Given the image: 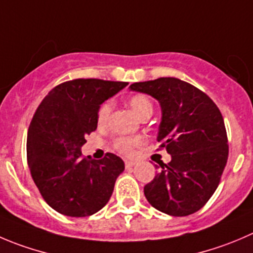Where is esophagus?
I'll list each match as a JSON object with an SVG mask.
<instances>
[{
	"label": "esophagus",
	"mask_w": 253,
	"mask_h": 253,
	"mask_svg": "<svg viewBox=\"0 0 253 253\" xmlns=\"http://www.w3.org/2000/svg\"><path fill=\"white\" fill-rule=\"evenodd\" d=\"M135 164H136L135 161H131V160L125 161V167H126V168H133Z\"/></svg>",
	"instance_id": "esophagus-1"
}]
</instances>
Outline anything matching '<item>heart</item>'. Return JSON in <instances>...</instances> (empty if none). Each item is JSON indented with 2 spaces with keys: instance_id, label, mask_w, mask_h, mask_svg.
Returning a JSON list of instances; mask_svg holds the SVG:
<instances>
[{
  "instance_id": "1",
  "label": "heart",
  "mask_w": 253,
  "mask_h": 253,
  "mask_svg": "<svg viewBox=\"0 0 253 253\" xmlns=\"http://www.w3.org/2000/svg\"><path fill=\"white\" fill-rule=\"evenodd\" d=\"M128 104L139 118L145 117L146 114L151 115V113H153V103H151L150 98L145 94L131 95L128 99ZM110 113H112V103H103L100 105L99 110H98V124H107L110 118ZM141 143H143V139L139 138V136H135V138H125V136H123V138H118L115 140L114 146L122 154L131 155L134 153V149L140 145Z\"/></svg>"
}]
</instances>
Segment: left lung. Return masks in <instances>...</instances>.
<instances>
[{
	"label": "left lung",
	"mask_w": 253,
	"mask_h": 253,
	"mask_svg": "<svg viewBox=\"0 0 253 253\" xmlns=\"http://www.w3.org/2000/svg\"><path fill=\"white\" fill-rule=\"evenodd\" d=\"M129 88L159 102L158 141L171 155L169 164L161 163L153 181L144 186L146 200L170 216L196 212L217 189L227 163L221 112L200 89L172 77L133 83Z\"/></svg>",
	"instance_id": "obj_1"
}]
</instances>
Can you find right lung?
<instances>
[{
	"label": "right lung",
	"mask_w": 253,
	"mask_h": 253,
	"mask_svg": "<svg viewBox=\"0 0 253 253\" xmlns=\"http://www.w3.org/2000/svg\"><path fill=\"white\" fill-rule=\"evenodd\" d=\"M126 82L74 79L53 88L32 118L27 161L36 186L57 212L85 217L102 210L124 161L108 153L102 160L82 156L85 135L97 129L100 105Z\"/></svg>",
	"instance_id": "add662e5"
}]
</instances>
